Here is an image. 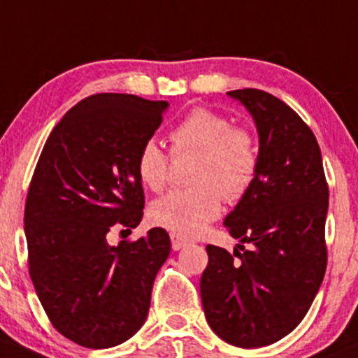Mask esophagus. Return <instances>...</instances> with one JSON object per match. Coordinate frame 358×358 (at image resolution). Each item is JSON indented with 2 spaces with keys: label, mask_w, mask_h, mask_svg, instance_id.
<instances>
[{
  "label": "esophagus",
  "mask_w": 358,
  "mask_h": 358,
  "mask_svg": "<svg viewBox=\"0 0 358 358\" xmlns=\"http://www.w3.org/2000/svg\"><path fill=\"white\" fill-rule=\"evenodd\" d=\"M169 238H171L173 250H180V248L189 245V240L183 238V236H180V235H176V233H171V235H169Z\"/></svg>",
  "instance_id": "obj_1"
}]
</instances>
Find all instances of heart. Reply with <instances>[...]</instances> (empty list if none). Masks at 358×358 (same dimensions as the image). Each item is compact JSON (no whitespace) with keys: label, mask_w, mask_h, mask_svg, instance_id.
Returning a JSON list of instances; mask_svg holds the SVG:
<instances>
[{"label":"heart","mask_w":358,"mask_h":358,"mask_svg":"<svg viewBox=\"0 0 358 358\" xmlns=\"http://www.w3.org/2000/svg\"><path fill=\"white\" fill-rule=\"evenodd\" d=\"M175 154L197 152L192 189L168 192L154 201L149 217L156 227L183 238L197 236L220 216L223 197L238 201L254 183L259 149L252 131L233 127L231 120L209 108H194L171 130ZM169 159L156 141L141 145L135 159L138 180L154 192L166 185Z\"/></svg>","instance_id":"1"}]
</instances>
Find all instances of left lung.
Instances as JSON below:
<instances>
[{
    "instance_id": "obj_1",
    "label": "left lung",
    "mask_w": 358,
    "mask_h": 358,
    "mask_svg": "<svg viewBox=\"0 0 358 358\" xmlns=\"http://www.w3.org/2000/svg\"><path fill=\"white\" fill-rule=\"evenodd\" d=\"M228 96L254 118L259 168L224 217L229 235L240 240L233 255L206 247L201 296L221 340L259 348L292 333L317 295L328 261L329 192L317 141L288 104L259 89L229 90ZM243 243L251 245L248 251Z\"/></svg>"
}]
</instances>
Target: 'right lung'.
I'll list each match as a JSON object with an SVG mask.
<instances>
[{"instance_id":"right-lung-1","label":"right lung","mask_w":358,"mask_h":358,"mask_svg":"<svg viewBox=\"0 0 358 358\" xmlns=\"http://www.w3.org/2000/svg\"><path fill=\"white\" fill-rule=\"evenodd\" d=\"M168 106L131 94L85 97L37 161L24 216L29 273L51 324L85 348L116 347L142 328L171 250L163 228L108 243L113 228H135L144 216L135 159Z\"/></svg>"}]
</instances>
